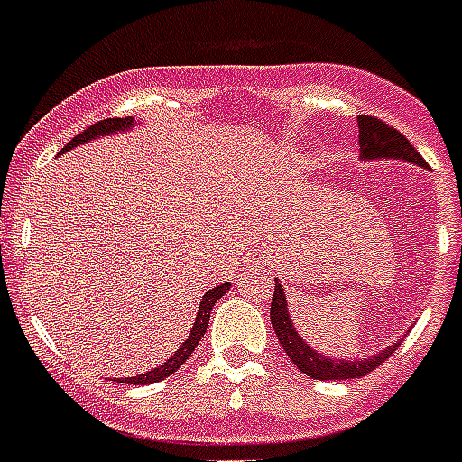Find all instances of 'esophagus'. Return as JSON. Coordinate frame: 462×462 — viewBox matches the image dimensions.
I'll list each match as a JSON object with an SVG mask.
<instances>
[{
    "label": "esophagus",
    "instance_id": "obj_1",
    "mask_svg": "<svg viewBox=\"0 0 462 462\" xmlns=\"http://www.w3.org/2000/svg\"><path fill=\"white\" fill-rule=\"evenodd\" d=\"M254 257H257V250H248V257H245V262H253L254 260Z\"/></svg>",
    "mask_w": 462,
    "mask_h": 462
}]
</instances>
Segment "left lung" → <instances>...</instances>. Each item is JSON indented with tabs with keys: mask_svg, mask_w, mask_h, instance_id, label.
Segmentation results:
<instances>
[{
	"mask_svg": "<svg viewBox=\"0 0 462 462\" xmlns=\"http://www.w3.org/2000/svg\"><path fill=\"white\" fill-rule=\"evenodd\" d=\"M357 138H360V157L365 162L367 160H403L412 162L418 167H427V162L418 154V150L411 145V140L405 138L403 133H398L396 128L386 126L383 121L374 119V116H357ZM269 319H272V327H274L276 336H279V343L282 348L286 350V356L291 357V363L298 367L300 372H305L308 377L319 379V382H327V379H334V382H346V379H357L365 377L367 372H372L374 367L386 360V357L398 348L396 346H389V348L379 350L374 356L363 357V360H343V357H329L315 350L310 346L298 329L291 322L289 312V300H286V293L282 289V282L279 276L274 279V298H272V310H269Z\"/></svg>",
	"mask_w": 462,
	"mask_h": 462,
	"instance_id": "obj_1",
	"label": "left lung"
}]
</instances>
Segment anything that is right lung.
Listing matches in <instances>:
<instances>
[{"mask_svg":"<svg viewBox=\"0 0 462 462\" xmlns=\"http://www.w3.org/2000/svg\"><path fill=\"white\" fill-rule=\"evenodd\" d=\"M135 126V119H105V121H97V124H92L90 128H85L83 133H79L76 138L69 143V145L61 150V154L69 152V150H73V147L79 145H85V143H90V140H97V138H105V135H114V133H124V131H131V128ZM231 289V283H221V286H214V289H209L208 293L202 295L200 300V308H198V315H195V322H193V329H190V334H188V338L183 341V346H180L176 353H173L171 357H169L167 363H162L160 367H154V370L145 372V374H138V377H126V379H119L121 383H154V382H162V379H167L169 374H173V372H179V367L183 363H186L188 357H190V353H193L195 348H198V343H200V338L205 336V331H208L209 327V312H212L214 302L219 300L221 295L226 293V291Z\"/></svg>","mask_w":462,"mask_h":462,"instance_id":"obj_1","label":"right lung"}]
</instances>
